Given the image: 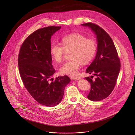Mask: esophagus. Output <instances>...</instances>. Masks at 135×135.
Listing matches in <instances>:
<instances>
[{"mask_svg":"<svg viewBox=\"0 0 135 135\" xmlns=\"http://www.w3.org/2000/svg\"><path fill=\"white\" fill-rule=\"evenodd\" d=\"M71 78L74 80H79L80 79V78L79 77H71Z\"/></svg>","mask_w":135,"mask_h":135,"instance_id":"34e87169","label":"esophagus"}]
</instances>
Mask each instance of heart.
Instances as JSON below:
<instances>
[{
    "instance_id": "obj_1",
    "label": "heart",
    "mask_w": 135,
    "mask_h": 135,
    "mask_svg": "<svg viewBox=\"0 0 135 135\" xmlns=\"http://www.w3.org/2000/svg\"><path fill=\"white\" fill-rule=\"evenodd\" d=\"M60 45L52 44L50 52L52 59L57 63L61 62L66 52L71 51V60L64 63L60 68L62 74L70 76L76 75L81 64H86L90 62L95 56L97 45L95 40L87 38L80 33H73L63 37Z\"/></svg>"
}]
</instances>
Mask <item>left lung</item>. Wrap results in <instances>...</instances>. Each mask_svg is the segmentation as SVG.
Instances as JSON below:
<instances>
[{
  "mask_svg": "<svg viewBox=\"0 0 135 135\" xmlns=\"http://www.w3.org/2000/svg\"><path fill=\"white\" fill-rule=\"evenodd\" d=\"M81 25L89 27L97 36L96 56L86 70V73H94L97 77L94 80L89 77L85 78L91 85L87 98L99 101L105 99L113 90L120 71V59L112 39L102 28L91 22Z\"/></svg>",
  "mask_w": 135,
  "mask_h": 135,
  "instance_id": "8db88e82",
  "label": "left lung"
}]
</instances>
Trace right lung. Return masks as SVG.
<instances>
[{
    "mask_svg": "<svg viewBox=\"0 0 135 135\" xmlns=\"http://www.w3.org/2000/svg\"><path fill=\"white\" fill-rule=\"evenodd\" d=\"M60 28L50 26L32 33L22 43L18 56L20 75L25 88L37 102L50 107L60 102L71 80L64 75L51 81L56 70L50 52V39Z\"/></svg>",
    "mask_w": 135,
    "mask_h": 135,
    "instance_id": "right-lung-1",
    "label": "right lung"
}]
</instances>
